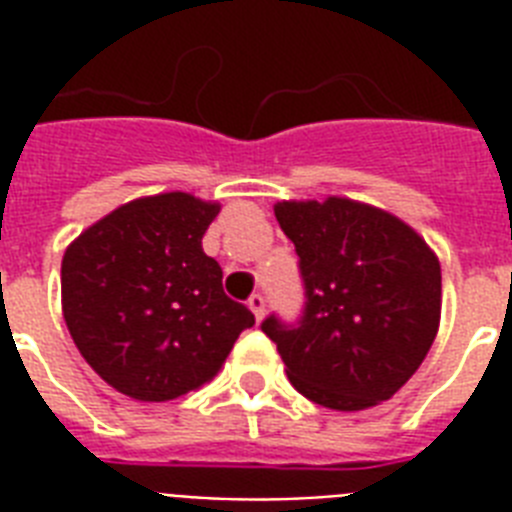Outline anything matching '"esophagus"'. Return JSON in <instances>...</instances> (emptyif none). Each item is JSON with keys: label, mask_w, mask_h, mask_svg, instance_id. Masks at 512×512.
Returning <instances> with one entry per match:
<instances>
[{"label": "esophagus", "mask_w": 512, "mask_h": 512, "mask_svg": "<svg viewBox=\"0 0 512 512\" xmlns=\"http://www.w3.org/2000/svg\"><path fill=\"white\" fill-rule=\"evenodd\" d=\"M249 311L255 313V319L257 321H263V316H265V297L260 295V292H255V295L249 297Z\"/></svg>", "instance_id": "esophagus-1"}]
</instances>
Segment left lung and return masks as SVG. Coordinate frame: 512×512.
<instances>
[{"label": "left lung", "mask_w": 512, "mask_h": 512, "mask_svg": "<svg viewBox=\"0 0 512 512\" xmlns=\"http://www.w3.org/2000/svg\"><path fill=\"white\" fill-rule=\"evenodd\" d=\"M273 212L295 244L305 287L297 324L263 321L289 382L337 412L388 401L436 340V252L404 220L353 199L279 201Z\"/></svg>", "instance_id": "left-lung-1"}]
</instances>
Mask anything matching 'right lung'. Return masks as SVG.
Segmentation results:
<instances>
[{"label": "right lung", "instance_id": "add662e5", "mask_svg": "<svg viewBox=\"0 0 512 512\" xmlns=\"http://www.w3.org/2000/svg\"><path fill=\"white\" fill-rule=\"evenodd\" d=\"M217 212V201L183 191L143 196L68 244L63 319L84 361L124 396L172 401L199 390L255 324L201 249Z\"/></svg>", "mask_w": 512, "mask_h": 512}]
</instances>
